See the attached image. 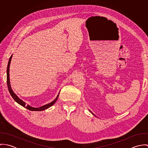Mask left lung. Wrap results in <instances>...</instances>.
<instances>
[{
    "label": "left lung",
    "instance_id": "left-lung-1",
    "mask_svg": "<svg viewBox=\"0 0 148 148\" xmlns=\"http://www.w3.org/2000/svg\"><path fill=\"white\" fill-rule=\"evenodd\" d=\"M89 111H90V112H91V113H92V114H93V115H94V116H96V115H95V114H93V113H92V112H91V111H90V110H89Z\"/></svg>",
    "mask_w": 148,
    "mask_h": 148
}]
</instances>
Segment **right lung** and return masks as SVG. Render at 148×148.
Returning <instances> with one entry per match:
<instances>
[{"label":"right lung","instance_id":"add662e5","mask_svg":"<svg viewBox=\"0 0 148 148\" xmlns=\"http://www.w3.org/2000/svg\"><path fill=\"white\" fill-rule=\"evenodd\" d=\"M12 57V55L10 58V59H9V61H8V65H7V86H8V89L9 92H10V95H11V96L12 97V98L14 99V100L16 103H18L19 104H20L21 106H23V107L27 108V109H28L29 110H32V111H42V110H44L49 108L50 106H53L56 103V100H58L60 92L59 93L56 98L53 101H52L51 103H50L49 104H47L46 105H44V106H40L39 108H34V107H32V106H31L29 105H27V106H25V103L24 102L23 100H21V99H20L18 97V96H16V95L13 92V90L11 88V85H10V73H10V63H11V60Z\"/></svg>","mask_w":148,"mask_h":148}]
</instances>
